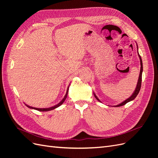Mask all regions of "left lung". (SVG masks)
Wrapping results in <instances>:
<instances>
[{"instance_id":"1","label":"left lung","mask_w":158,"mask_h":158,"mask_svg":"<svg viewBox=\"0 0 158 158\" xmlns=\"http://www.w3.org/2000/svg\"><path fill=\"white\" fill-rule=\"evenodd\" d=\"M137 49H138V45H137ZM138 56H139V59H140V74H139V77H138V82H137V85H136V89L135 90V92H134V93L132 94V95H131V96L130 98H128L127 99H126L125 101H124L123 102H122L121 103L118 104V105H117V106H115L114 107H120V106H124V105H125L126 103H127L128 102H131V101H132L133 99H135L136 98V97L137 96V95L138 94V93H139L140 92V88H141V83H142V71H143V66H142V59H141V56H140L139 53H138ZM94 94V96L95 98H96V99H98L99 102H100V100L98 99V98L96 96V95H95V94Z\"/></svg>"}]
</instances>
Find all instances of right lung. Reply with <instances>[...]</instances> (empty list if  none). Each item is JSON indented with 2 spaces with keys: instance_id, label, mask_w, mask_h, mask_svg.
<instances>
[{
  "instance_id": "obj_1",
  "label": "right lung",
  "mask_w": 158,
  "mask_h": 158,
  "mask_svg": "<svg viewBox=\"0 0 158 158\" xmlns=\"http://www.w3.org/2000/svg\"><path fill=\"white\" fill-rule=\"evenodd\" d=\"M69 86L68 87L67 90H66V95H64V98H63V99H62L61 101H60L58 104H57V105H55V106H52V107H49V108H35V107H31V106H27V105H26V106L27 107H29V108H30V109H36V110H37V111H51V110L55 109L57 108L58 107H59L60 106H61V105L63 104V103H64V102L65 101V99H66V97H67V95H68V93H69Z\"/></svg>"
}]
</instances>
